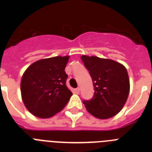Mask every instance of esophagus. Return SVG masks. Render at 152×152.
<instances>
[{"label":"esophagus","instance_id":"obj_1","mask_svg":"<svg viewBox=\"0 0 152 152\" xmlns=\"http://www.w3.org/2000/svg\"><path fill=\"white\" fill-rule=\"evenodd\" d=\"M75 91H76V93H77V94H79V92H80V88H76V89H75Z\"/></svg>","mask_w":152,"mask_h":152}]
</instances>
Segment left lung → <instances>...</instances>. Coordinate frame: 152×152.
I'll return each mask as SVG.
<instances>
[{
  "label": "left lung",
  "mask_w": 152,
  "mask_h": 152,
  "mask_svg": "<svg viewBox=\"0 0 152 152\" xmlns=\"http://www.w3.org/2000/svg\"><path fill=\"white\" fill-rule=\"evenodd\" d=\"M81 59L94 88L92 99L83 103L98 119L113 117L121 110L129 96V79L126 68L113 60L96 56H82Z\"/></svg>",
  "instance_id": "obj_1"
}]
</instances>
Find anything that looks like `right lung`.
<instances>
[{"label":"right lung","instance_id":"right-lung-1","mask_svg":"<svg viewBox=\"0 0 152 152\" xmlns=\"http://www.w3.org/2000/svg\"><path fill=\"white\" fill-rule=\"evenodd\" d=\"M69 56L41 59L29 65L22 77L20 91L24 105L39 118H49L62 110L72 96L64 69Z\"/></svg>","mask_w":152,"mask_h":152}]
</instances>
